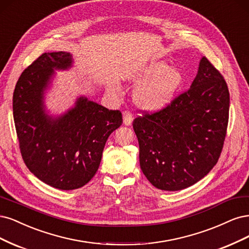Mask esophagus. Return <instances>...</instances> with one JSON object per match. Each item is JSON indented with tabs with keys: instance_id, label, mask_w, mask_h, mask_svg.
Segmentation results:
<instances>
[{
	"instance_id": "esophagus-1",
	"label": "esophagus",
	"mask_w": 249,
	"mask_h": 249,
	"mask_svg": "<svg viewBox=\"0 0 249 249\" xmlns=\"http://www.w3.org/2000/svg\"><path fill=\"white\" fill-rule=\"evenodd\" d=\"M133 115L130 113L129 110H124L123 111V122L125 125H130L132 123Z\"/></svg>"
}]
</instances>
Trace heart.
Returning a JSON list of instances; mask_svg holds the SVG:
<instances>
[{"mask_svg":"<svg viewBox=\"0 0 249 249\" xmlns=\"http://www.w3.org/2000/svg\"><path fill=\"white\" fill-rule=\"evenodd\" d=\"M142 83L135 92L136 103L143 108L156 109L165 107L174 98L183 83V73L164 62L151 64L142 71Z\"/></svg>","mask_w":249,"mask_h":249,"instance_id":"b5f03b06","label":"heart"}]
</instances>
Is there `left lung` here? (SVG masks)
Segmentation results:
<instances>
[{"label": "left lung", "instance_id": "1", "mask_svg": "<svg viewBox=\"0 0 249 249\" xmlns=\"http://www.w3.org/2000/svg\"><path fill=\"white\" fill-rule=\"evenodd\" d=\"M230 93L203 57L189 89L165 107L136 117L141 168L152 185L176 191L194 185L217 163L229 122Z\"/></svg>", "mask_w": 249, "mask_h": 249}]
</instances>
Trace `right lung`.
<instances>
[{
    "instance_id": "right-lung-1",
    "label": "right lung",
    "mask_w": 249,
    "mask_h": 249,
    "mask_svg": "<svg viewBox=\"0 0 249 249\" xmlns=\"http://www.w3.org/2000/svg\"><path fill=\"white\" fill-rule=\"evenodd\" d=\"M71 66L69 53H44L22 71L13 93V119L23 161L39 180L61 190L79 188L94 177L108 136L123 122L120 110L83 96L60 117L46 114L44 91L54 70Z\"/></svg>"
}]
</instances>
